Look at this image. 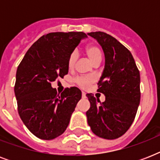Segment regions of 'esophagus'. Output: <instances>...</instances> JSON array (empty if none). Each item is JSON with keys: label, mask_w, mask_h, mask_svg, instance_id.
Returning a JSON list of instances; mask_svg holds the SVG:
<instances>
[{"label": "esophagus", "mask_w": 160, "mask_h": 160, "mask_svg": "<svg viewBox=\"0 0 160 160\" xmlns=\"http://www.w3.org/2000/svg\"><path fill=\"white\" fill-rule=\"evenodd\" d=\"M86 97V94L85 92H82V98H85Z\"/></svg>", "instance_id": "1"}]
</instances>
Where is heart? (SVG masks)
I'll return each instance as SVG.
<instances>
[{
    "label": "heart",
    "mask_w": 160,
    "mask_h": 160,
    "mask_svg": "<svg viewBox=\"0 0 160 160\" xmlns=\"http://www.w3.org/2000/svg\"><path fill=\"white\" fill-rule=\"evenodd\" d=\"M85 52L88 58L90 59L91 63L94 65H99L103 58L102 50L100 46L97 44H90L85 49ZM77 60V54L76 52H72L68 59V66L70 69L74 68ZM95 78L92 75H85V76H80L75 79L76 85L81 89H88L95 83Z\"/></svg>",
    "instance_id": "heart-1"
}]
</instances>
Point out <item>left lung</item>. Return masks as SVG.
Here are the masks:
<instances>
[{
    "mask_svg": "<svg viewBox=\"0 0 160 160\" xmlns=\"http://www.w3.org/2000/svg\"><path fill=\"white\" fill-rule=\"evenodd\" d=\"M88 35L97 40L105 56L103 75L97 91L105 95L100 102L91 94L86 96L90 108L88 124L97 136L114 139L131 126L140 101V75L130 51L119 41L102 31Z\"/></svg>",
    "mask_w": 160,
    "mask_h": 160,
    "instance_id": "left-lung-1",
    "label": "left lung"
}]
</instances>
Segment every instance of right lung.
<instances>
[{"mask_svg":"<svg viewBox=\"0 0 160 160\" xmlns=\"http://www.w3.org/2000/svg\"><path fill=\"white\" fill-rule=\"evenodd\" d=\"M84 32H51L30 47L16 70L15 95L19 115L27 129L41 139L50 140L65 131L81 91L65 88L61 94L51 82L67 75L68 59Z\"/></svg>","mask_w":160,"mask_h":160,"instance_id":"obj_1","label":"right lung"}]
</instances>
